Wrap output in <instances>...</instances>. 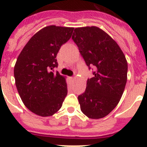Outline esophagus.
<instances>
[{"instance_id":"34e87169","label":"esophagus","mask_w":147,"mask_h":147,"mask_svg":"<svg viewBox=\"0 0 147 147\" xmlns=\"http://www.w3.org/2000/svg\"><path fill=\"white\" fill-rule=\"evenodd\" d=\"M69 80H71L72 82L74 81V78H72V77H69Z\"/></svg>"}]
</instances>
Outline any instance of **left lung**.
<instances>
[{
    "label": "left lung",
    "instance_id": "obj_1",
    "mask_svg": "<svg viewBox=\"0 0 147 147\" xmlns=\"http://www.w3.org/2000/svg\"><path fill=\"white\" fill-rule=\"evenodd\" d=\"M72 38L89 69H94L85 92L78 96L80 109L89 118L105 117L116 107L123 94L127 60L117 42L97 27L75 28Z\"/></svg>",
    "mask_w": 147,
    "mask_h": 147
}]
</instances>
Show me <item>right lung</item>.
I'll return each mask as SVG.
<instances>
[{
  "label": "right lung",
  "instance_id": "add662e5",
  "mask_svg": "<svg viewBox=\"0 0 147 147\" xmlns=\"http://www.w3.org/2000/svg\"><path fill=\"white\" fill-rule=\"evenodd\" d=\"M73 27L48 26L35 33L22 49L14 66L15 83L26 107L42 117L51 116L67 94L65 78L53 69L57 55L70 39Z\"/></svg>",
  "mask_w": 147,
  "mask_h": 147
}]
</instances>
